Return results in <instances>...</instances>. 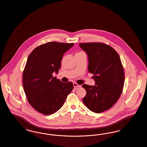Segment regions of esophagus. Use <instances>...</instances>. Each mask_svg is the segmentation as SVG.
I'll return each mask as SVG.
<instances>
[{"label": "esophagus", "instance_id": "1", "mask_svg": "<svg viewBox=\"0 0 147 147\" xmlns=\"http://www.w3.org/2000/svg\"><path fill=\"white\" fill-rule=\"evenodd\" d=\"M73 86H74V87L75 88H78V87H81V85L77 84V83H76V82L73 83Z\"/></svg>", "mask_w": 147, "mask_h": 147}]
</instances>
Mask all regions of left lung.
I'll return each mask as SVG.
<instances>
[{"instance_id": "obj_1", "label": "left lung", "mask_w": 147, "mask_h": 147, "mask_svg": "<svg viewBox=\"0 0 147 147\" xmlns=\"http://www.w3.org/2000/svg\"><path fill=\"white\" fill-rule=\"evenodd\" d=\"M88 57V71L94 75L95 86L84 84L83 102L90 111L100 113L117 102L124 84V71L120 57L112 47L102 42L80 43Z\"/></svg>"}]
</instances>
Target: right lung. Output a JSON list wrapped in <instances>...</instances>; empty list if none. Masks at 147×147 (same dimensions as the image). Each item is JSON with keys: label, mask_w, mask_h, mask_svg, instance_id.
Instances as JSON below:
<instances>
[{"label": "right lung", "mask_w": 147, "mask_h": 147, "mask_svg": "<svg viewBox=\"0 0 147 147\" xmlns=\"http://www.w3.org/2000/svg\"><path fill=\"white\" fill-rule=\"evenodd\" d=\"M73 43L49 42L36 47L28 57L23 72V86L27 100L44 115L56 113L63 105L73 84L53 77L61 67L64 54Z\"/></svg>", "instance_id": "1"}]
</instances>
